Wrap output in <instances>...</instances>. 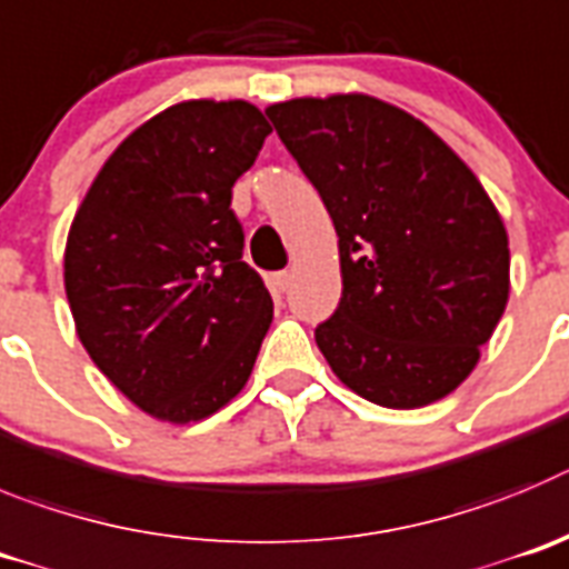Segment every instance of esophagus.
Segmentation results:
<instances>
[{
    "mask_svg": "<svg viewBox=\"0 0 569 569\" xmlns=\"http://www.w3.org/2000/svg\"><path fill=\"white\" fill-rule=\"evenodd\" d=\"M291 283V274L289 272H272L269 274V286H272L274 295H283Z\"/></svg>",
    "mask_w": 569,
    "mask_h": 569,
    "instance_id": "esophagus-1",
    "label": "esophagus"
}]
</instances>
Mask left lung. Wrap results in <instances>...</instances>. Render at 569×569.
Instances as JSON below:
<instances>
[{
  "mask_svg": "<svg viewBox=\"0 0 569 569\" xmlns=\"http://www.w3.org/2000/svg\"><path fill=\"white\" fill-rule=\"evenodd\" d=\"M329 209L342 297L315 329L331 371L382 408L468 380L510 295L508 232L479 178L411 112L362 93L266 107Z\"/></svg>",
  "mask_w": 569,
  "mask_h": 569,
  "instance_id": "8db88e82",
  "label": "left lung"
}]
</instances>
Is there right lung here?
I'll list each match as a JSON object with an SVG mask.
<instances>
[{"mask_svg":"<svg viewBox=\"0 0 569 569\" xmlns=\"http://www.w3.org/2000/svg\"><path fill=\"white\" fill-rule=\"evenodd\" d=\"M269 132L249 101L167 107L116 147L70 227L64 291L81 346L163 422H198L238 397L272 326L232 212Z\"/></svg>","mask_w":569,"mask_h":569,"instance_id":"obj_1","label":"right lung"}]
</instances>
